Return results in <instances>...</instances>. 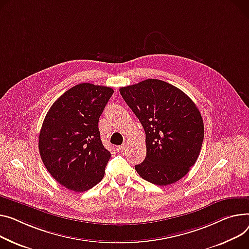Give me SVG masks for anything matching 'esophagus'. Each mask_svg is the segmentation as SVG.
<instances>
[{
	"mask_svg": "<svg viewBox=\"0 0 249 249\" xmlns=\"http://www.w3.org/2000/svg\"><path fill=\"white\" fill-rule=\"evenodd\" d=\"M125 145H119V146H116V151L119 152V153H122L124 150H125Z\"/></svg>",
	"mask_w": 249,
	"mask_h": 249,
	"instance_id": "obj_1",
	"label": "esophagus"
}]
</instances>
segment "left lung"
Masks as SVG:
<instances>
[{
  "label": "left lung",
  "mask_w": 249,
  "mask_h": 249,
  "mask_svg": "<svg viewBox=\"0 0 249 249\" xmlns=\"http://www.w3.org/2000/svg\"><path fill=\"white\" fill-rule=\"evenodd\" d=\"M146 134L145 160L135 165L146 181L165 186L184 177L199 156L204 137L201 114L177 87L157 79L120 88Z\"/></svg>",
  "instance_id": "1"
}]
</instances>
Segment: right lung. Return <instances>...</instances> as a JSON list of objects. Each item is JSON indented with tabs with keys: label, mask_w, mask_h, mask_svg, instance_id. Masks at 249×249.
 I'll return each mask as SVG.
<instances>
[{
	"label": "right lung",
	"mask_w": 249,
	"mask_h": 249,
	"mask_svg": "<svg viewBox=\"0 0 249 249\" xmlns=\"http://www.w3.org/2000/svg\"><path fill=\"white\" fill-rule=\"evenodd\" d=\"M113 89L82 83L66 91L48 111L39 135L45 167L60 184L76 192L100 182L111 153L103 146L99 118Z\"/></svg>",
	"instance_id": "right-lung-1"
}]
</instances>
